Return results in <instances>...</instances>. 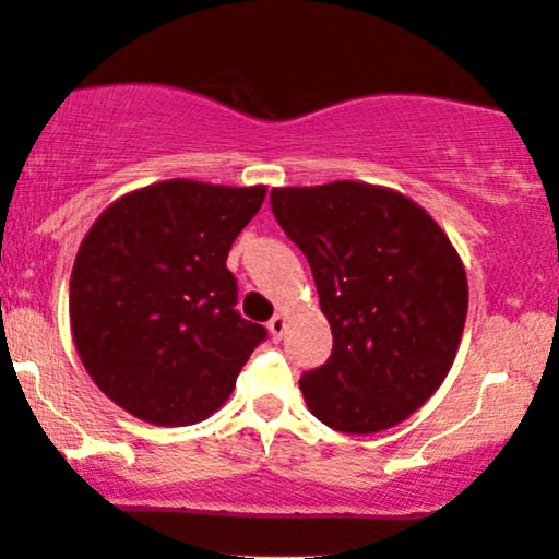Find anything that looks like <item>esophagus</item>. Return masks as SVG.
<instances>
[{
	"mask_svg": "<svg viewBox=\"0 0 559 559\" xmlns=\"http://www.w3.org/2000/svg\"><path fill=\"white\" fill-rule=\"evenodd\" d=\"M285 312H277V316H274L270 323H266V328H270V333H272V338L274 341H280L282 338V333H285Z\"/></svg>",
	"mask_w": 559,
	"mask_h": 559,
	"instance_id": "34e87169",
	"label": "esophagus"
}]
</instances>
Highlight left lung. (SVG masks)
Wrapping results in <instances>:
<instances>
[{"instance_id": "obj_1", "label": "left lung", "mask_w": 559, "mask_h": 559, "mask_svg": "<svg viewBox=\"0 0 559 559\" xmlns=\"http://www.w3.org/2000/svg\"><path fill=\"white\" fill-rule=\"evenodd\" d=\"M272 213L312 270L333 354L300 389L320 423L369 435L423 407L455 361L468 316L461 257L396 190L338 180L274 188Z\"/></svg>"}]
</instances>
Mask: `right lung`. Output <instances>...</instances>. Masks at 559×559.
Instances as JSON below:
<instances>
[{
    "instance_id": "right-lung-1",
    "label": "right lung",
    "mask_w": 559,
    "mask_h": 559,
    "mask_svg": "<svg viewBox=\"0 0 559 559\" xmlns=\"http://www.w3.org/2000/svg\"><path fill=\"white\" fill-rule=\"evenodd\" d=\"M264 186L163 180L111 203L81 241L71 331L94 384L152 425H195L266 338L236 310L226 257Z\"/></svg>"
}]
</instances>
